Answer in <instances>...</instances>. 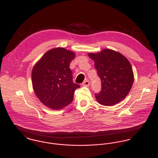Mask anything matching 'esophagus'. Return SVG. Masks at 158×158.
Segmentation results:
<instances>
[{"label": "esophagus", "instance_id": "34e87169", "mask_svg": "<svg viewBox=\"0 0 158 158\" xmlns=\"http://www.w3.org/2000/svg\"><path fill=\"white\" fill-rule=\"evenodd\" d=\"M89 85H90V82H89V80H86V81H85L83 82V85L84 86H89Z\"/></svg>", "mask_w": 158, "mask_h": 158}]
</instances>
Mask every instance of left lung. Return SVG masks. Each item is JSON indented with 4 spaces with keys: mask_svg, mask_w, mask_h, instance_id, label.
Masks as SVG:
<instances>
[{
    "mask_svg": "<svg viewBox=\"0 0 158 158\" xmlns=\"http://www.w3.org/2000/svg\"><path fill=\"white\" fill-rule=\"evenodd\" d=\"M102 81V89L95 94L101 105L112 106L123 100L131 91L134 80L132 66L123 54L110 49L89 53Z\"/></svg>",
    "mask_w": 158,
    "mask_h": 158,
    "instance_id": "8db88e82",
    "label": "left lung"
}]
</instances>
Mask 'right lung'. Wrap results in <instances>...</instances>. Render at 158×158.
I'll return each instance as SVG.
<instances>
[{
    "label": "right lung",
    "mask_w": 158,
    "mask_h": 158,
    "mask_svg": "<svg viewBox=\"0 0 158 158\" xmlns=\"http://www.w3.org/2000/svg\"><path fill=\"white\" fill-rule=\"evenodd\" d=\"M75 53L64 48H53L34 65L32 83L40 101L53 110H59L70 104L80 85L73 82L69 68Z\"/></svg>",
    "instance_id": "right-lung-1"
}]
</instances>
